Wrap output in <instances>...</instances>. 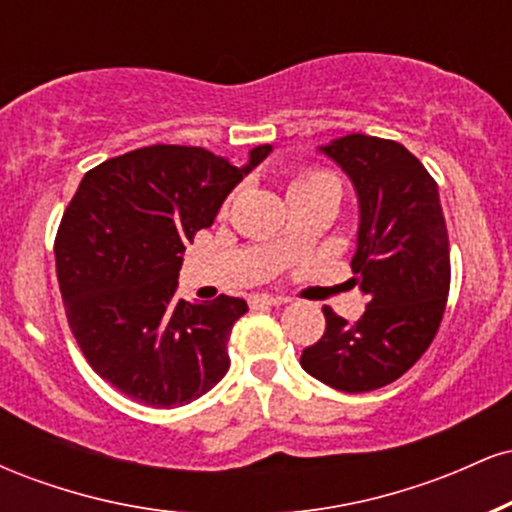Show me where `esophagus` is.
Returning a JSON list of instances; mask_svg holds the SVG:
<instances>
[{
    "mask_svg": "<svg viewBox=\"0 0 512 512\" xmlns=\"http://www.w3.org/2000/svg\"><path fill=\"white\" fill-rule=\"evenodd\" d=\"M281 303H286V298L269 296V293H260V296L252 298V305H281Z\"/></svg>",
    "mask_w": 512,
    "mask_h": 512,
    "instance_id": "1",
    "label": "esophagus"
}]
</instances>
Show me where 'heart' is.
<instances>
[{
  "label": "heart",
  "instance_id": "heart-1",
  "mask_svg": "<svg viewBox=\"0 0 512 512\" xmlns=\"http://www.w3.org/2000/svg\"><path fill=\"white\" fill-rule=\"evenodd\" d=\"M320 187H337V190H339V182H337V178H334V175L322 173V170H301V173H298L296 178L291 180L289 195H298V192H310V190H320ZM276 248H279V250H289V240L281 238L279 243H276Z\"/></svg>",
  "mask_w": 512,
  "mask_h": 512
}]
</instances>
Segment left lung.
<instances>
[{
    "mask_svg": "<svg viewBox=\"0 0 512 512\" xmlns=\"http://www.w3.org/2000/svg\"><path fill=\"white\" fill-rule=\"evenodd\" d=\"M358 197L351 284L368 298L356 322L322 308L327 327L301 366L342 392L395 383L436 337L450 291V248L438 185L392 139L346 134L320 146Z\"/></svg>",
    "mask_w": 512,
    "mask_h": 512,
    "instance_id": "1",
    "label": "left lung"
}]
</instances>
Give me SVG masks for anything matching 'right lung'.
Here are the masks:
<instances>
[{"instance_id": "1", "label": "right lung", "mask_w": 512, "mask_h": 512, "mask_svg": "<svg viewBox=\"0 0 512 512\" xmlns=\"http://www.w3.org/2000/svg\"><path fill=\"white\" fill-rule=\"evenodd\" d=\"M269 151L233 166L202 146H144L88 170L64 211L55 262L69 327L91 368L134 402L182 407L231 366L248 303H187L175 289L185 245Z\"/></svg>"}]
</instances>
